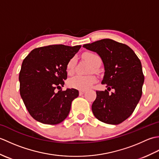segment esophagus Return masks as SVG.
I'll return each mask as SVG.
<instances>
[{
    "label": "esophagus",
    "mask_w": 159,
    "mask_h": 159,
    "mask_svg": "<svg viewBox=\"0 0 159 159\" xmlns=\"http://www.w3.org/2000/svg\"><path fill=\"white\" fill-rule=\"evenodd\" d=\"M85 92V90H80L79 91V95L80 96H81V95H83V94Z\"/></svg>",
    "instance_id": "1"
}]
</instances>
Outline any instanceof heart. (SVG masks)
Wrapping results in <instances>:
<instances>
[{
    "label": "heart",
    "instance_id": "obj_1",
    "mask_svg": "<svg viewBox=\"0 0 159 159\" xmlns=\"http://www.w3.org/2000/svg\"><path fill=\"white\" fill-rule=\"evenodd\" d=\"M84 58L95 67L98 63H101V59L98 55L93 52H86L83 55ZM76 63V59L75 57H72L69 60L67 64V72L69 74H72L74 72V67ZM96 82V77L93 75L89 76H80L77 75L72 77L69 80V86L73 88L78 89H87L93 85Z\"/></svg>",
    "mask_w": 159,
    "mask_h": 159
}]
</instances>
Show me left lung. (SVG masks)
<instances>
[{"instance_id": "1", "label": "left lung", "mask_w": 159, "mask_h": 159, "mask_svg": "<svg viewBox=\"0 0 159 159\" xmlns=\"http://www.w3.org/2000/svg\"><path fill=\"white\" fill-rule=\"evenodd\" d=\"M83 47L96 52L104 67L102 84L107 89L96 91L92 106L94 116L104 123L119 124L131 116L142 95L144 76L140 60L129 46L111 39ZM111 89L114 92L109 93Z\"/></svg>"}]
</instances>
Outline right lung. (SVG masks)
<instances>
[{
  "label": "right lung",
  "instance_id": "1",
  "mask_svg": "<svg viewBox=\"0 0 159 159\" xmlns=\"http://www.w3.org/2000/svg\"><path fill=\"white\" fill-rule=\"evenodd\" d=\"M80 47L62 44L40 47L23 60L19 74L20 93L35 120L55 125L68 116L79 91L73 88L63 91L61 87L67 79V62Z\"/></svg>",
  "mask_w": 159,
  "mask_h": 159
}]
</instances>
